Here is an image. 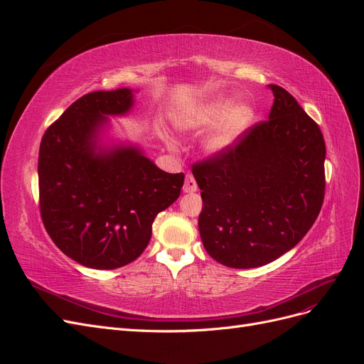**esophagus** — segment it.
Here are the masks:
<instances>
[{"label": "esophagus", "mask_w": 364, "mask_h": 364, "mask_svg": "<svg viewBox=\"0 0 364 364\" xmlns=\"http://www.w3.org/2000/svg\"><path fill=\"white\" fill-rule=\"evenodd\" d=\"M183 191L185 193H196L197 191V182L193 174H186L185 183H183Z\"/></svg>", "instance_id": "34e87169"}]
</instances>
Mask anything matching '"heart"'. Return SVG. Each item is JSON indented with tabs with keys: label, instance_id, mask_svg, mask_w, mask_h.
<instances>
[{
	"label": "heart",
	"instance_id": "heart-1",
	"mask_svg": "<svg viewBox=\"0 0 364 364\" xmlns=\"http://www.w3.org/2000/svg\"><path fill=\"white\" fill-rule=\"evenodd\" d=\"M253 118L255 112L249 105L234 106L232 98L214 97L197 106L185 119L183 126L188 130L203 132L218 124L206 146L211 151H222L235 142L252 124Z\"/></svg>",
	"mask_w": 364,
	"mask_h": 364
}]
</instances>
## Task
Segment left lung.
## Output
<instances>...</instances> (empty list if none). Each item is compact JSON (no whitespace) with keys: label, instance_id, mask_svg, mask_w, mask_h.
Listing matches in <instances>:
<instances>
[{"label":"left lung","instance_id":"8db88e82","mask_svg":"<svg viewBox=\"0 0 364 364\" xmlns=\"http://www.w3.org/2000/svg\"><path fill=\"white\" fill-rule=\"evenodd\" d=\"M269 119L193 164L202 190L199 230L206 252L232 269L269 264L310 230L325 197L321 127L278 85Z\"/></svg>","mask_w":364,"mask_h":364}]
</instances>
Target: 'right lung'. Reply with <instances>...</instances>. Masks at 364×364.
I'll return each mask as SVG.
<instances>
[{
	"label": "right lung",
	"instance_id": "add662e5",
	"mask_svg": "<svg viewBox=\"0 0 364 364\" xmlns=\"http://www.w3.org/2000/svg\"><path fill=\"white\" fill-rule=\"evenodd\" d=\"M132 107L127 87L75 100L39 147V209L50 238L82 266L112 270L135 261L155 217L181 194L183 173H165L135 147L95 151L105 115Z\"/></svg>",
	"mask_w": 364,
	"mask_h": 364
}]
</instances>
